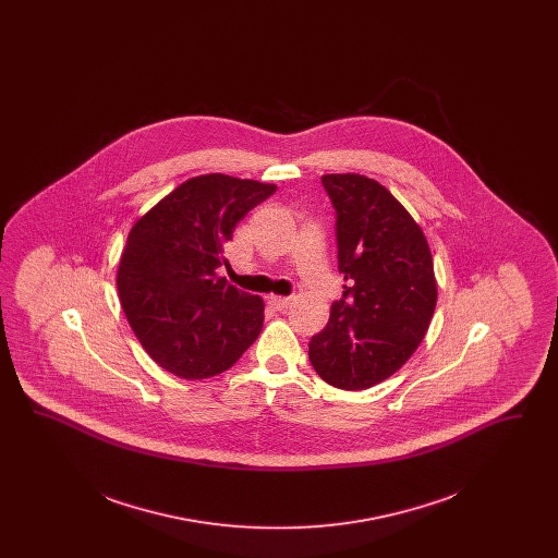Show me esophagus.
Masks as SVG:
<instances>
[{"label": "esophagus", "instance_id": "esophagus-1", "mask_svg": "<svg viewBox=\"0 0 558 558\" xmlns=\"http://www.w3.org/2000/svg\"><path fill=\"white\" fill-rule=\"evenodd\" d=\"M267 301H269V305H271L274 310H278V312H282V310H287V307L291 305V299H289V296H276V294H271Z\"/></svg>", "mask_w": 558, "mask_h": 558}]
</instances>
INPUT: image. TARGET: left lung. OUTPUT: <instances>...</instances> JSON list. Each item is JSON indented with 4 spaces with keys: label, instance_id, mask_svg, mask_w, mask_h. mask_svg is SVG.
Wrapping results in <instances>:
<instances>
[{
    "label": "left lung",
    "instance_id": "8db88e82",
    "mask_svg": "<svg viewBox=\"0 0 558 558\" xmlns=\"http://www.w3.org/2000/svg\"><path fill=\"white\" fill-rule=\"evenodd\" d=\"M337 209L343 299L312 337L319 378L362 391L389 378L425 339L437 305L433 257L421 226L398 198L360 173L322 175Z\"/></svg>",
    "mask_w": 558,
    "mask_h": 558
}]
</instances>
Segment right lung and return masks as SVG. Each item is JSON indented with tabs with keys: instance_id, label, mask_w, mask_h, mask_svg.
<instances>
[{
	"instance_id": "1",
	"label": "right lung",
	"mask_w": 558,
	"mask_h": 558,
	"mask_svg": "<svg viewBox=\"0 0 558 558\" xmlns=\"http://www.w3.org/2000/svg\"><path fill=\"white\" fill-rule=\"evenodd\" d=\"M274 184L223 173L190 178L144 213L117 269L125 318L146 353L186 380L232 368L264 326V301L232 287L226 246Z\"/></svg>"
}]
</instances>
